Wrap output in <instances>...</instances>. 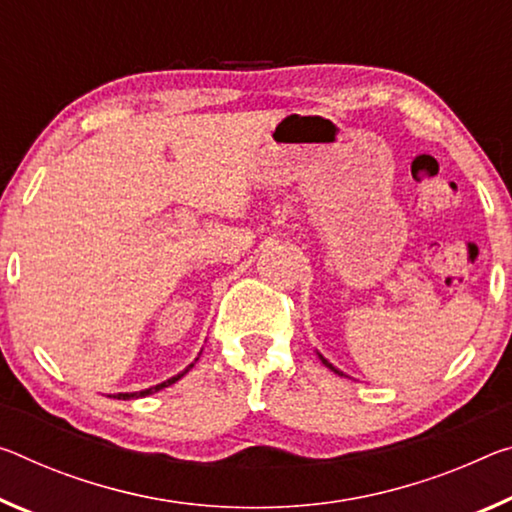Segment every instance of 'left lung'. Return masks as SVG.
Wrapping results in <instances>:
<instances>
[{
  "mask_svg": "<svg viewBox=\"0 0 512 512\" xmlns=\"http://www.w3.org/2000/svg\"><path fill=\"white\" fill-rule=\"evenodd\" d=\"M321 362H323V364H326V367H328V369H332V371H335V373H339V376H344V373H342V371H337L335 367H332V364H330L328 360H323V358H321Z\"/></svg>",
  "mask_w": 512,
  "mask_h": 512,
  "instance_id": "8db88e82",
  "label": "left lung"
}]
</instances>
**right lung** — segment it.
<instances>
[{
	"label": "right lung",
	"instance_id": "obj_1",
	"mask_svg": "<svg viewBox=\"0 0 512 512\" xmlns=\"http://www.w3.org/2000/svg\"><path fill=\"white\" fill-rule=\"evenodd\" d=\"M193 367V364H189V369ZM189 369H184L182 373H177V376H173L170 380H166V383H161V385H154V387H150V389H143V392H132V394H116L113 396V399H118V401H129V399H139V396H148V394H152V392H159V389H164V387H168V385H173V383H177V380H180L184 373H189Z\"/></svg>",
	"mask_w": 512,
	"mask_h": 512
}]
</instances>
